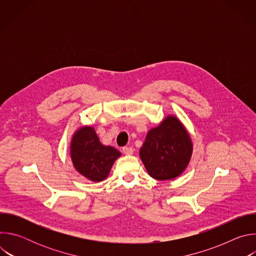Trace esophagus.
<instances>
[{
  "label": "esophagus",
  "instance_id": "obj_1",
  "mask_svg": "<svg viewBox=\"0 0 256 256\" xmlns=\"http://www.w3.org/2000/svg\"><path fill=\"white\" fill-rule=\"evenodd\" d=\"M122 152H124V155H132V153H134V149L132 148H130V147H124L122 148Z\"/></svg>",
  "mask_w": 256,
  "mask_h": 256
}]
</instances>
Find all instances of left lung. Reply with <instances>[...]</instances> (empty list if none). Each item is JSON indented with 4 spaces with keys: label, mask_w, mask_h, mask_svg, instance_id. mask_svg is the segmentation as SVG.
<instances>
[{
    "label": "left lung",
    "mask_w": 256,
    "mask_h": 256,
    "mask_svg": "<svg viewBox=\"0 0 256 256\" xmlns=\"http://www.w3.org/2000/svg\"><path fill=\"white\" fill-rule=\"evenodd\" d=\"M192 151V140L186 128L177 116L169 114L148 132L140 157L152 178L171 180L186 171Z\"/></svg>",
    "instance_id": "1"
}]
</instances>
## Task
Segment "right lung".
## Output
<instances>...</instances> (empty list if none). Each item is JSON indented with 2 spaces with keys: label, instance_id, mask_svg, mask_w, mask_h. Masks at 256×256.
<instances>
[{
  "label": "right lung",
  "instance_id": "right-lung-1",
  "mask_svg": "<svg viewBox=\"0 0 256 256\" xmlns=\"http://www.w3.org/2000/svg\"><path fill=\"white\" fill-rule=\"evenodd\" d=\"M122 153L112 146H105L91 126L75 130L70 144V157L72 166L85 178L100 182L107 178L114 163Z\"/></svg>",
  "mask_w": 256,
  "mask_h": 256
}]
</instances>
